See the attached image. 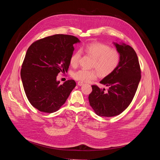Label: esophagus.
I'll return each instance as SVG.
<instances>
[{
    "label": "esophagus",
    "mask_w": 160,
    "mask_h": 160,
    "mask_svg": "<svg viewBox=\"0 0 160 160\" xmlns=\"http://www.w3.org/2000/svg\"><path fill=\"white\" fill-rule=\"evenodd\" d=\"M77 84H78V86H82V85H83V83L82 82H77Z\"/></svg>",
    "instance_id": "1"
}]
</instances>
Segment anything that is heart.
I'll return each instance as SVG.
<instances>
[{
  "label": "heart",
  "instance_id": "obj_1",
  "mask_svg": "<svg viewBox=\"0 0 160 160\" xmlns=\"http://www.w3.org/2000/svg\"><path fill=\"white\" fill-rule=\"evenodd\" d=\"M82 52L93 58L92 67L96 69H81L74 72L73 78L82 82L96 80L98 76V72L101 77L111 75L116 70L121 61L120 52L117 49L111 48L109 45L104 43L92 42L72 54L70 63L72 67L75 68L78 65L82 55Z\"/></svg>",
  "mask_w": 160,
  "mask_h": 160
}]
</instances>
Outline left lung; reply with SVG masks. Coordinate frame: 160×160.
<instances>
[{
  "instance_id": "8db88e82",
  "label": "left lung",
  "mask_w": 160,
  "mask_h": 160,
  "mask_svg": "<svg viewBox=\"0 0 160 160\" xmlns=\"http://www.w3.org/2000/svg\"><path fill=\"white\" fill-rule=\"evenodd\" d=\"M115 44L121 54L120 64L100 82L109 87L108 90L92 85L88 96L90 106L101 117H115L125 111L132 101L141 78L140 64L134 49L125 43Z\"/></svg>"
}]
</instances>
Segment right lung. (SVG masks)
Segmentation results:
<instances>
[{
    "instance_id": "add662e5",
    "label": "right lung",
    "mask_w": 160,
    "mask_h": 160,
    "mask_svg": "<svg viewBox=\"0 0 160 160\" xmlns=\"http://www.w3.org/2000/svg\"><path fill=\"white\" fill-rule=\"evenodd\" d=\"M75 36L57 34L36 40L28 48L21 70V78L30 104L41 112L57 111L76 86L73 80L63 84L56 80L59 73L67 72Z\"/></svg>"
}]
</instances>
